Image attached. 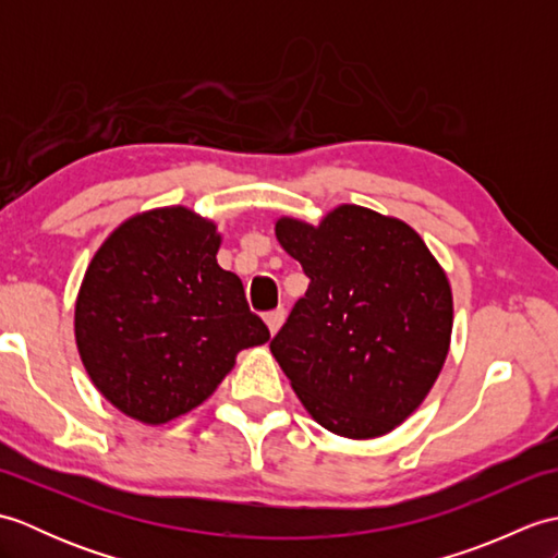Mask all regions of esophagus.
Segmentation results:
<instances>
[{"label": "esophagus", "mask_w": 558, "mask_h": 558, "mask_svg": "<svg viewBox=\"0 0 558 558\" xmlns=\"http://www.w3.org/2000/svg\"><path fill=\"white\" fill-rule=\"evenodd\" d=\"M266 324H268V330H270V336H276L278 330H280V326L286 324V310H276V312H268L266 314Z\"/></svg>", "instance_id": "obj_1"}]
</instances>
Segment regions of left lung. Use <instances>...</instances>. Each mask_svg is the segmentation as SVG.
I'll return each instance as SVG.
<instances>
[{
	"label": "left lung",
	"mask_w": 558,
	"mask_h": 558,
	"mask_svg": "<svg viewBox=\"0 0 558 558\" xmlns=\"http://www.w3.org/2000/svg\"><path fill=\"white\" fill-rule=\"evenodd\" d=\"M276 236L310 288L270 352L312 417L348 438L393 432L441 374L453 330L446 270L408 222L342 204Z\"/></svg>",
	"instance_id": "1"
}]
</instances>
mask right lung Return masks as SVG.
Returning <instances> with one entry per match:
<instances>
[{
  "label": "right lung",
  "instance_id": "add662e5",
  "mask_svg": "<svg viewBox=\"0 0 558 558\" xmlns=\"http://www.w3.org/2000/svg\"><path fill=\"white\" fill-rule=\"evenodd\" d=\"M218 248L216 222L168 206L124 220L88 264L76 345L93 386L126 417H180L220 386L236 352L268 342Z\"/></svg>",
  "mask_w": 558,
  "mask_h": 558
}]
</instances>
